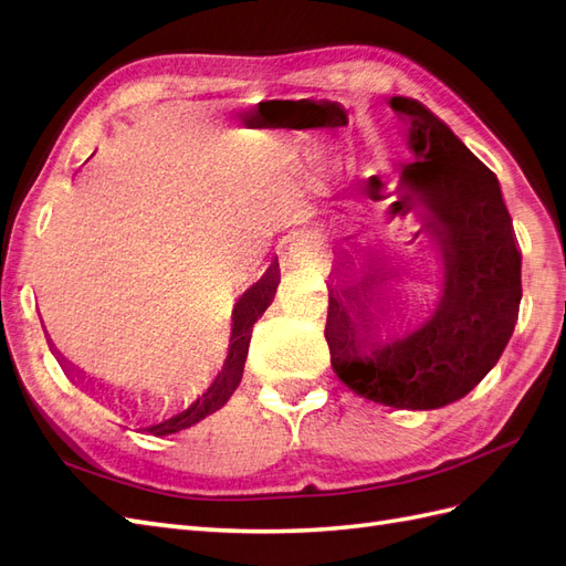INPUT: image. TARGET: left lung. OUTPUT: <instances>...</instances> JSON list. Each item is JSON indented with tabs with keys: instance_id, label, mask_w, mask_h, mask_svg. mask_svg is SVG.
Here are the masks:
<instances>
[{
	"instance_id": "1",
	"label": "left lung",
	"mask_w": 566,
	"mask_h": 566,
	"mask_svg": "<svg viewBox=\"0 0 566 566\" xmlns=\"http://www.w3.org/2000/svg\"><path fill=\"white\" fill-rule=\"evenodd\" d=\"M389 106L416 158L389 214L420 205L443 276L410 318L400 316L408 290L385 273L331 287L325 339L337 378L358 397L430 410L465 397L499 364L520 314L522 254L491 169L420 101L391 96Z\"/></svg>"
}]
</instances>
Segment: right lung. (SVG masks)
I'll use <instances>...</instances> for the list:
<instances>
[{"label":"right lung","mask_w":566,"mask_h":566,"mask_svg":"<svg viewBox=\"0 0 566 566\" xmlns=\"http://www.w3.org/2000/svg\"><path fill=\"white\" fill-rule=\"evenodd\" d=\"M279 283H281L279 262H271V266L266 269L264 276L256 281L252 287H248L245 293L241 295V300L233 304L229 352H227L224 364H221V370L214 375L208 387L196 394V397L186 399L181 406L169 408V413H165L156 420H150L144 427V432H150L156 437L181 432V430H186V427H191V424L200 422L202 418H208L210 413H214V410H219L231 399V394L235 391L238 385H241V378H243L252 325H254L256 318H260L266 312V306L271 304L273 295H276ZM61 364H63L65 373L71 375L73 380H77V385L90 387L92 380L84 382V375L75 366L65 364L63 358H61Z\"/></svg>","instance_id":"obj_1"}]
</instances>
